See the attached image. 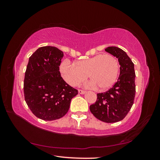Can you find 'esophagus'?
I'll return each instance as SVG.
<instances>
[{"label":"esophagus","mask_w":160,"mask_h":160,"mask_svg":"<svg viewBox=\"0 0 160 160\" xmlns=\"http://www.w3.org/2000/svg\"><path fill=\"white\" fill-rule=\"evenodd\" d=\"M78 92H79L81 94H83L86 93V91L85 90H78Z\"/></svg>","instance_id":"34e87169"}]
</instances>
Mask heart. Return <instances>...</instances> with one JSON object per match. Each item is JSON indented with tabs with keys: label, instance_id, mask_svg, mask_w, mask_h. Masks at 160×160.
<instances>
[{
	"label": "heart",
	"instance_id": "heart-1",
	"mask_svg": "<svg viewBox=\"0 0 160 160\" xmlns=\"http://www.w3.org/2000/svg\"><path fill=\"white\" fill-rule=\"evenodd\" d=\"M118 70V62L112 54H97L78 60L75 64L65 60L60 65L62 77L70 85H79L88 75L91 85L100 90L109 89L114 84Z\"/></svg>",
	"mask_w": 160,
	"mask_h": 160
}]
</instances>
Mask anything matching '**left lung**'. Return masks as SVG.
I'll use <instances>...</instances> for the list:
<instances>
[{
    "instance_id": "obj_1",
    "label": "left lung",
    "mask_w": 160,
    "mask_h": 160,
    "mask_svg": "<svg viewBox=\"0 0 160 160\" xmlns=\"http://www.w3.org/2000/svg\"><path fill=\"white\" fill-rule=\"evenodd\" d=\"M105 51L118 58L120 75L112 88L97 94V101L90 105V109L103 122L115 123L123 120L133 104L135 95L134 64L120 48L109 47Z\"/></svg>"
}]
</instances>
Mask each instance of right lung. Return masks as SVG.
<instances>
[{"instance_id":"1","label":"right lung","mask_w":160,"mask_h":160,"mask_svg":"<svg viewBox=\"0 0 160 160\" xmlns=\"http://www.w3.org/2000/svg\"><path fill=\"white\" fill-rule=\"evenodd\" d=\"M63 51L54 47L38 48L29 57L24 79V95L37 118L53 121L68 112L78 91L65 82L59 71Z\"/></svg>"}]
</instances>
